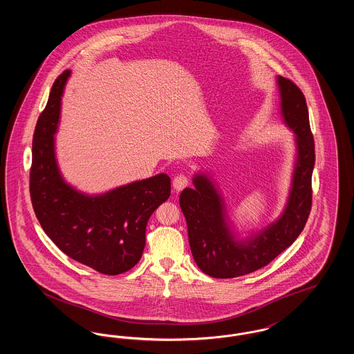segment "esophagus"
<instances>
[{
  "mask_svg": "<svg viewBox=\"0 0 354 354\" xmlns=\"http://www.w3.org/2000/svg\"><path fill=\"white\" fill-rule=\"evenodd\" d=\"M189 183V176L185 174V172H182V174H178L175 178H174V180H172V185H174V188L176 189V191H180V189H183L185 185H188Z\"/></svg>",
  "mask_w": 354,
  "mask_h": 354,
  "instance_id": "esophagus-1",
  "label": "esophagus"
}]
</instances>
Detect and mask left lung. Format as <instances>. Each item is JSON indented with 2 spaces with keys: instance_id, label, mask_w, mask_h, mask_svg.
Instances as JSON below:
<instances>
[{
  "instance_id": "obj_1",
  "label": "left lung",
  "mask_w": 354,
  "mask_h": 354,
  "mask_svg": "<svg viewBox=\"0 0 354 354\" xmlns=\"http://www.w3.org/2000/svg\"><path fill=\"white\" fill-rule=\"evenodd\" d=\"M277 82L283 117L296 133L297 142L293 183L281 218L254 234L250 241H235L224 221L223 199L204 175H196L195 188H185L180 194L191 252L198 267L211 277L232 279L268 266L301 234L309 218L316 153L308 106L293 81L279 77Z\"/></svg>"
}]
</instances>
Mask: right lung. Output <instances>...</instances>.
<instances>
[{
  "label": "right lung",
  "mask_w": 354,
  "mask_h": 354,
  "mask_svg": "<svg viewBox=\"0 0 354 354\" xmlns=\"http://www.w3.org/2000/svg\"><path fill=\"white\" fill-rule=\"evenodd\" d=\"M65 70L51 86L33 135L30 199L35 216L53 243L68 257L104 274H120L139 261L152 212L169 199L167 174L86 196L66 185L54 156Z\"/></svg>",
  "instance_id": "obj_1"
}]
</instances>
